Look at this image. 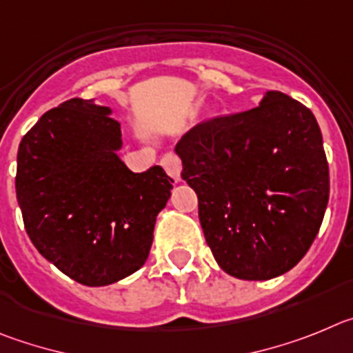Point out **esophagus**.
<instances>
[{"label": "esophagus", "instance_id": "obj_1", "mask_svg": "<svg viewBox=\"0 0 353 353\" xmlns=\"http://www.w3.org/2000/svg\"><path fill=\"white\" fill-rule=\"evenodd\" d=\"M161 167H163L165 172L169 174L176 183H181V160L177 158V154H165V157L161 158Z\"/></svg>", "mask_w": 353, "mask_h": 353}]
</instances>
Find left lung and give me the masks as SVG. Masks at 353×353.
Instances as JSON below:
<instances>
[{"instance_id": "1", "label": "left lung", "mask_w": 353, "mask_h": 353, "mask_svg": "<svg viewBox=\"0 0 353 353\" xmlns=\"http://www.w3.org/2000/svg\"><path fill=\"white\" fill-rule=\"evenodd\" d=\"M176 153L227 274L263 281L301 262L329 202L322 132L307 107L268 91L255 109L195 126Z\"/></svg>"}]
</instances>
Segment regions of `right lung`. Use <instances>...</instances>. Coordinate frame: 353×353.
<instances>
[{"mask_svg": "<svg viewBox=\"0 0 353 353\" xmlns=\"http://www.w3.org/2000/svg\"><path fill=\"white\" fill-rule=\"evenodd\" d=\"M110 107L72 100L22 137L15 193L38 253L85 287L142 268L172 179L158 165L135 174L119 158L121 125Z\"/></svg>", "mask_w": 353, "mask_h": 353, "instance_id": "add662e5", "label": "right lung"}]
</instances>
